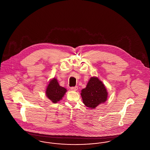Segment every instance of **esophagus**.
<instances>
[{"label": "esophagus", "instance_id": "obj_1", "mask_svg": "<svg viewBox=\"0 0 150 150\" xmlns=\"http://www.w3.org/2000/svg\"><path fill=\"white\" fill-rule=\"evenodd\" d=\"M71 90L73 91H76L78 89V86H73V87H71Z\"/></svg>", "mask_w": 150, "mask_h": 150}]
</instances>
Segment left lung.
<instances>
[{
  "label": "left lung",
  "instance_id": "left-lung-1",
  "mask_svg": "<svg viewBox=\"0 0 150 150\" xmlns=\"http://www.w3.org/2000/svg\"><path fill=\"white\" fill-rule=\"evenodd\" d=\"M81 96L83 102L86 107L95 108L107 99V89L105 85L97 77L89 79L86 88L81 90Z\"/></svg>",
  "mask_w": 150,
  "mask_h": 150
}]
</instances>
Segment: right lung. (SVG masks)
<instances>
[{
	"instance_id": "add662e5",
	"label": "right lung",
	"mask_w": 150,
	"mask_h": 150,
	"mask_svg": "<svg viewBox=\"0 0 150 150\" xmlns=\"http://www.w3.org/2000/svg\"><path fill=\"white\" fill-rule=\"evenodd\" d=\"M67 90L59 85L57 79H52L46 89V96L54 103L62 99Z\"/></svg>"
}]
</instances>
